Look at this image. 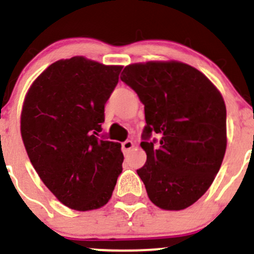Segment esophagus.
<instances>
[{"label":"esophagus","mask_w":254,"mask_h":254,"mask_svg":"<svg viewBox=\"0 0 254 254\" xmlns=\"http://www.w3.org/2000/svg\"><path fill=\"white\" fill-rule=\"evenodd\" d=\"M132 147H134V142H132L131 140H127V141H124L122 143V148H123V152L124 153L129 152Z\"/></svg>","instance_id":"obj_1"}]
</instances>
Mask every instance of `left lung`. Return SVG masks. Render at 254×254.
<instances>
[{"mask_svg": "<svg viewBox=\"0 0 254 254\" xmlns=\"http://www.w3.org/2000/svg\"><path fill=\"white\" fill-rule=\"evenodd\" d=\"M123 82L145 106L140 146L147 156L137 170L150 200L178 211L205 194L226 152V106L209 78L181 61H147L125 66ZM158 133L160 143L148 142Z\"/></svg>", "mask_w": 254, "mask_h": 254, "instance_id": "8db88e82", "label": "left lung"}]
</instances>
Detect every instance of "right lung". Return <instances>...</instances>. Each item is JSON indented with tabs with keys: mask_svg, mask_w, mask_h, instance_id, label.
Instances as JSON below:
<instances>
[{
	"mask_svg": "<svg viewBox=\"0 0 254 254\" xmlns=\"http://www.w3.org/2000/svg\"><path fill=\"white\" fill-rule=\"evenodd\" d=\"M122 68L83 56L63 59L45 68L24 97L20 135L28 157L70 209L106 205L123 171L122 145L99 136L104 104Z\"/></svg>",
	"mask_w": 254,
	"mask_h": 254,
	"instance_id": "add662e5",
	"label": "right lung"
}]
</instances>
